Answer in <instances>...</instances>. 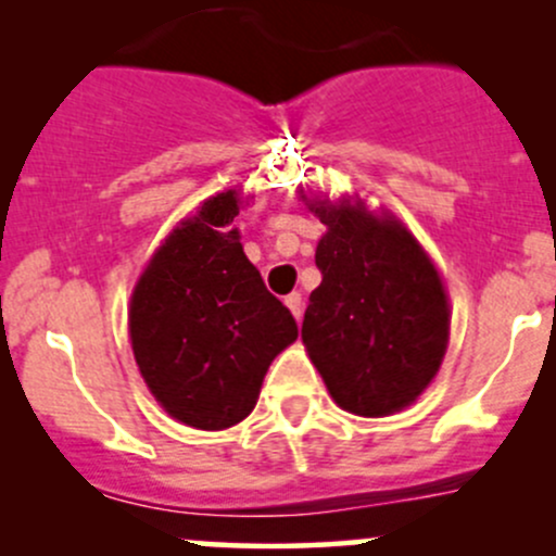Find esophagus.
I'll return each instance as SVG.
<instances>
[{
  "instance_id": "esophagus-1",
  "label": "esophagus",
  "mask_w": 556,
  "mask_h": 556,
  "mask_svg": "<svg viewBox=\"0 0 556 556\" xmlns=\"http://www.w3.org/2000/svg\"><path fill=\"white\" fill-rule=\"evenodd\" d=\"M285 305L290 308V314L295 316V321H300V314H303V298H300V292H290V295L285 298Z\"/></svg>"
}]
</instances>
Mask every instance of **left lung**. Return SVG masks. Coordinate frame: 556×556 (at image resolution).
Listing matches in <instances>:
<instances>
[{
    "label": "left lung",
    "instance_id": "left-lung-1",
    "mask_svg": "<svg viewBox=\"0 0 556 556\" xmlns=\"http://www.w3.org/2000/svg\"><path fill=\"white\" fill-rule=\"evenodd\" d=\"M298 195L327 225L316 245L321 285L300 329L305 353L342 410L394 416L442 368L452 321L442 274L389 208L358 193Z\"/></svg>",
    "mask_w": 556,
    "mask_h": 556
}]
</instances>
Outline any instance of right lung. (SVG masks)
I'll use <instances>...</instances> for the list:
<instances>
[{
	"mask_svg": "<svg viewBox=\"0 0 556 556\" xmlns=\"http://www.w3.org/2000/svg\"><path fill=\"white\" fill-rule=\"evenodd\" d=\"M240 185L208 195L146 261L127 308L132 355L169 418L225 431L256 407L271 361L298 340L232 225Z\"/></svg>",
	"mask_w": 556,
	"mask_h": 556,
	"instance_id": "right-lung-1",
	"label": "right lung"
}]
</instances>
